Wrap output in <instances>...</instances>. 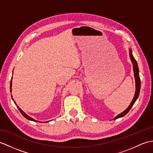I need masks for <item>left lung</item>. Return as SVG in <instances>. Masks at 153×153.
<instances>
[{"instance_id": "1", "label": "left lung", "mask_w": 153, "mask_h": 153, "mask_svg": "<svg viewBox=\"0 0 153 153\" xmlns=\"http://www.w3.org/2000/svg\"><path fill=\"white\" fill-rule=\"evenodd\" d=\"M129 55H130V58L131 61H132V65H133V70H134V77H135V82H136V91H135V94L134 97L133 98V100L131 102L130 104L129 105L128 107L125 111H123L122 113H120V114L118 115H117L115 118V119L120 118V117H123L126 115L128 111H130V109L132 107L133 105L134 104V103L136 102L137 100V99L139 97L140 94V87H141V81H140V75H139V68H138V66H137V63L136 59H134V56L132 55V49L129 48Z\"/></svg>"}]
</instances>
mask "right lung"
<instances>
[{
    "instance_id": "obj_1",
    "label": "right lung",
    "mask_w": 153,
    "mask_h": 153,
    "mask_svg": "<svg viewBox=\"0 0 153 153\" xmlns=\"http://www.w3.org/2000/svg\"><path fill=\"white\" fill-rule=\"evenodd\" d=\"M12 79H11V81H10V93H12ZM12 97V100H13V101L14 102V103H15V104L17 105V104H16V102L13 100V98H12V96H11ZM17 108H18V109L19 110V111L21 112V114H22L23 115V117H25V118L27 119H28V120H32V121H34V122H40V123H48L49 121H46V122H41V121H38V120H34V119H33L32 118V117H29L28 116V115H27L25 113L22 109H21V108H19V106H17Z\"/></svg>"
}]
</instances>
